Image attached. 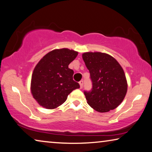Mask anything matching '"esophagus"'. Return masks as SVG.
I'll list each match as a JSON object with an SVG mask.
<instances>
[{
	"label": "esophagus",
	"mask_w": 152,
	"mask_h": 152,
	"mask_svg": "<svg viewBox=\"0 0 152 152\" xmlns=\"http://www.w3.org/2000/svg\"><path fill=\"white\" fill-rule=\"evenodd\" d=\"M79 86H80V88L81 89V88H82V87H83V81H80L79 82Z\"/></svg>",
	"instance_id": "obj_1"
}]
</instances>
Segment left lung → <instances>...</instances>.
Wrapping results in <instances>:
<instances>
[{
	"mask_svg": "<svg viewBox=\"0 0 152 152\" xmlns=\"http://www.w3.org/2000/svg\"><path fill=\"white\" fill-rule=\"evenodd\" d=\"M82 58L92 81V90L84 92L88 104L100 113L113 110L123 101L127 92V81L122 67L105 53L86 52Z\"/></svg>",
	"mask_w": 152,
	"mask_h": 152,
	"instance_id": "1",
	"label": "left lung"
}]
</instances>
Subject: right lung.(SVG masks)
Here are the masks:
<instances>
[{"label":"right lung","instance_id":"1","mask_svg":"<svg viewBox=\"0 0 152 152\" xmlns=\"http://www.w3.org/2000/svg\"><path fill=\"white\" fill-rule=\"evenodd\" d=\"M78 52L67 48L51 51L41 58L32 75L30 90L39 105L53 109L66 101L72 91L79 88L69 68Z\"/></svg>","mask_w":152,"mask_h":152}]
</instances>
